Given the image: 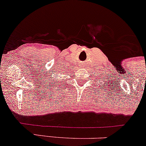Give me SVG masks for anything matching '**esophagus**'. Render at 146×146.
Masks as SVG:
<instances>
[{"label":"esophagus","mask_w":146,"mask_h":146,"mask_svg":"<svg viewBox=\"0 0 146 146\" xmlns=\"http://www.w3.org/2000/svg\"><path fill=\"white\" fill-rule=\"evenodd\" d=\"M81 66H82V67H83V66H84V65H81Z\"/></svg>","instance_id":"esophagus-1"}]
</instances>
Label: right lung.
<instances>
[{
  "label": "right lung",
  "mask_w": 146,
  "mask_h": 146,
  "mask_svg": "<svg viewBox=\"0 0 146 146\" xmlns=\"http://www.w3.org/2000/svg\"><path fill=\"white\" fill-rule=\"evenodd\" d=\"M57 81H59V80H57ZM59 81H60V80H59Z\"/></svg>",
  "instance_id": "1"
}]
</instances>
